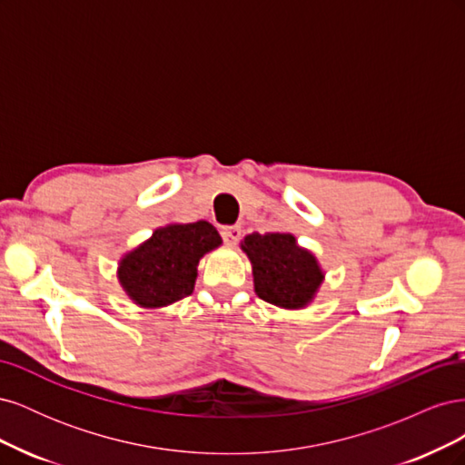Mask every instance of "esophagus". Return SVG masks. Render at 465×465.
<instances>
[{
  "label": "esophagus",
  "mask_w": 465,
  "mask_h": 465,
  "mask_svg": "<svg viewBox=\"0 0 465 465\" xmlns=\"http://www.w3.org/2000/svg\"><path fill=\"white\" fill-rule=\"evenodd\" d=\"M221 236L227 244H236L238 238H241V227H236V224H232V227H223Z\"/></svg>",
  "instance_id": "obj_1"
}]
</instances>
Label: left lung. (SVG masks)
Returning <instances> with one entry per match:
<instances>
[{
  "instance_id": "8db88e82",
  "label": "left lung",
  "mask_w": 465,
  "mask_h": 465,
  "mask_svg": "<svg viewBox=\"0 0 465 465\" xmlns=\"http://www.w3.org/2000/svg\"><path fill=\"white\" fill-rule=\"evenodd\" d=\"M252 263L258 297L285 311H301L316 297L323 272L311 250L291 232H252L241 244Z\"/></svg>"
}]
</instances>
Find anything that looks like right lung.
Here are the masks:
<instances>
[{
  "label": "right lung",
  "mask_w": 465,
  "mask_h": 465,
  "mask_svg": "<svg viewBox=\"0 0 465 465\" xmlns=\"http://www.w3.org/2000/svg\"><path fill=\"white\" fill-rule=\"evenodd\" d=\"M221 242L207 221L164 224L120 260L118 281L137 306H168L192 294L200 260Z\"/></svg>",
  "instance_id": "add662e5"
}]
</instances>
